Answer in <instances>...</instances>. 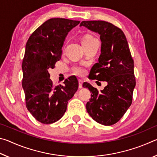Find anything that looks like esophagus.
I'll return each mask as SVG.
<instances>
[{
    "instance_id": "esophagus-1",
    "label": "esophagus",
    "mask_w": 157,
    "mask_h": 157,
    "mask_svg": "<svg viewBox=\"0 0 157 157\" xmlns=\"http://www.w3.org/2000/svg\"><path fill=\"white\" fill-rule=\"evenodd\" d=\"M83 80L82 79H79V88H82V85H83Z\"/></svg>"
}]
</instances>
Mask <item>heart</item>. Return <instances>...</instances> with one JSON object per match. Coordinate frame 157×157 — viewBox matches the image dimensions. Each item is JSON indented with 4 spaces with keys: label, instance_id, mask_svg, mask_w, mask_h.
Listing matches in <instances>:
<instances>
[{
    "label": "heart",
    "instance_id": "b5f03b06",
    "mask_svg": "<svg viewBox=\"0 0 157 157\" xmlns=\"http://www.w3.org/2000/svg\"><path fill=\"white\" fill-rule=\"evenodd\" d=\"M95 40H97V39L95 38L91 34H85L82 38V42L84 47L92 44ZM73 70L74 72L78 75H83L85 73V69L82 66H75V67H74Z\"/></svg>",
    "mask_w": 157,
    "mask_h": 157
}]
</instances>
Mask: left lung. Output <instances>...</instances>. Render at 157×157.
Listing matches in <instances>:
<instances>
[{
    "mask_svg": "<svg viewBox=\"0 0 157 157\" xmlns=\"http://www.w3.org/2000/svg\"><path fill=\"white\" fill-rule=\"evenodd\" d=\"M80 26L100 34L101 54L89 76L108 83L99 91L84 82L83 86L91 92V99L86 105L87 112L97 123L112 125L121 120L132 105L136 85L134 60L121 28L104 21H84Z\"/></svg>",
    "mask_w": 157,
    "mask_h": 157,
    "instance_id": "8db88e82",
    "label": "left lung"
}]
</instances>
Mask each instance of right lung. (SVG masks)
<instances>
[{
	"label": "right lung",
	"mask_w": 157,
	"mask_h": 157,
	"mask_svg": "<svg viewBox=\"0 0 157 157\" xmlns=\"http://www.w3.org/2000/svg\"><path fill=\"white\" fill-rule=\"evenodd\" d=\"M79 23L62 18H50L34 30L26 43L22 62V86L25 105L36 121L51 124L66 112L68 101L78 89V81L71 76L55 85L48 68H54L62 57L63 41L69 31Z\"/></svg>",
	"instance_id": "1"
}]
</instances>
